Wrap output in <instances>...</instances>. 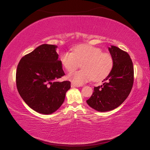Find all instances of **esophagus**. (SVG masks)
<instances>
[{"instance_id": "esophagus-1", "label": "esophagus", "mask_w": 150, "mask_h": 150, "mask_svg": "<svg viewBox=\"0 0 150 150\" xmlns=\"http://www.w3.org/2000/svg\"><path fill=\"white\" fill-rule=\"evenodd\" d=\"M71 87H80V85H75L74 84V83H71Z\"/></svg>"}]
</instances>
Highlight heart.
<instances>
[{
  "label": "heart",
  "mask_w": 150,
  "mask_h": 150,
  "mask_svg": "<svg viewBox=\"0 0 150 150\" xmlns=\"http://www.w3.org/2000/svg\"><path fill=\"white\" fill-rule=\"evenodd\" d=\"M61 62L68 71L79 67L83 69L71 72L67 75L69 81L81 85L91 80L99 81L110 74L114 67V59L108 53L103 52L100 48L88 45L76 47L73 52H65L61 55Z\"/></svg>",
  "instance_id": "heart-1"
}]
</instances>
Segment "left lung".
I'll return each instance as SVG.
<instances>
[{"label": "left lung", "mask_w": 150, "mask_h": 150, "mask_svg": "<svg viewBox=\"0 0 150 150\" xmlns=\"http://www.w3.org/2000/svg\"><path fill=\"white\" fill-rule=\"evenodd\" d=\"M109 52L114 67L103 85L95 87L87 103L99 112L110 111L120 106L131 92L134 84V66L130 55L118 47L111 45Z\"/></svg>", "instance_id": "obj_1"}]
</instances>
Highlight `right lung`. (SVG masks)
Segmentation results:
<instances>
[{"label":"right lung","mask_w":150,"mask_h":150,"mask_svg":"<svg viewBox=\"0 0 150 150\" xmlns=\"http://www.w3.org/2000/svg\"><path fill=\"white\" fill-rule=\"evenodd\" d=\"M55 45L42 44L22 57L16 73V87L22 99L38 112L50 115L59 108L71 88Z\"/></svg>","instance_id":"1"}]
</instances>
